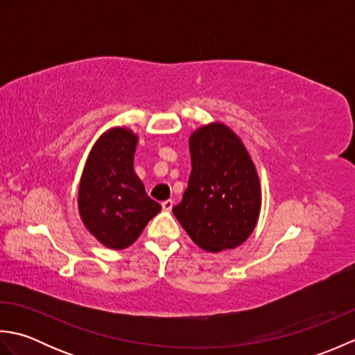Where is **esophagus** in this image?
I'll list each match as a JSON object with an SVG mask.
<instances>
[{
	"mask_svg": "<svg viewBox=\"0 0 355 355\" xmlns=\"http://www.w3.org/2000/svg\"><path fill=\"white\" fill-rule=\"evenodd\" d=\"M162 207H163V210H166V212H169V210H172V207H173V201L172 200L163 201L162 202Z\"/></svg>",
	"mask_w": 355,
	"mask_h": 355,
	"instance_id": "obj_1",
	"label": "esophagus"
}]
</instances>
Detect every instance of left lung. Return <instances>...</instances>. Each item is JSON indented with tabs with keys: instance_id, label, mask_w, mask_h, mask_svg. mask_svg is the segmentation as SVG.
I'll list each match as a JSON object with an SVG mask.
<instances>
[{
	"instance_id": "8db88e82",
	"label": "left lung",
	"mask_w": 355,
	"mask_h": 355,
	"mask_svg": "<svg viewBox=\"0 0 355 355\" xmlns=\"http://www.w3.org/2000/svg\"><path fill=\"white\" fill-rule=\"evenodd\" d=\"M189 149V184L172 212L202 250H232L245 243L259 220L258 171L244 141L223 122L197 128Z\"/></svg>"
}]
</instances>
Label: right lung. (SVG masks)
<instances>
[{
	"instance_id": "add662e5",
	"label": "right lung",
	"mask_w": 355,
	"mask_h": 355,
	"mask_svg": "<svg viewBox=\"0 0 355 355\" xmlns=\"http://www.w3.org/2000/svg\"><path fill=\"white\" fill-rule=\"evenodd\" d=\"M137 143L139 134L130 128H110L94 141L80 175V220L111 250L134 244L150 218L162 210L157 201L148 197L134 171Z\"/></svg>"
}]
</instances>
